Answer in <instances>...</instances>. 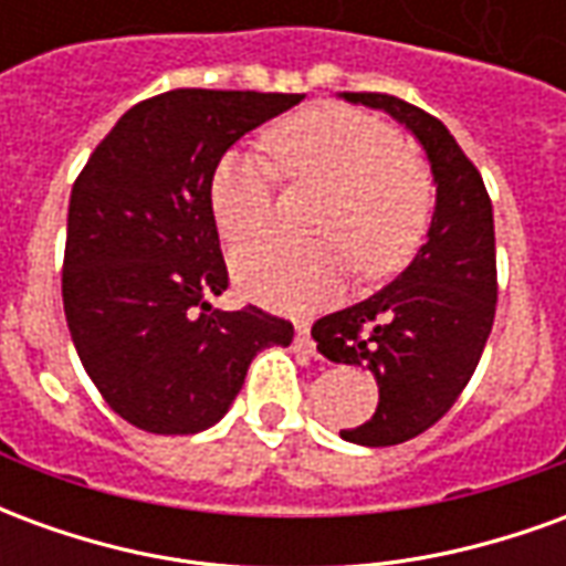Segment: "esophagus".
Returning a JSON list of instances; mask_svg holds the SVG:
<instances>
[{
    "mask_svg": "<svg viewBox=\"0 0 566 566\" xmlns=\"http://www.w3.org/2000/svg\"><path fill=\"white\" fill-rule=\"evenodd\" d=\"M294 345L296 348H303L308 355H315V339H312V333H308V324H296V333H294Z\"/></svg>",
    "mask_w": 566,
    "mask_h": 566,
    "instance_id": "obj_1",
    "label": "esophagus"
}]
</instances>
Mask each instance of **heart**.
Segmentation results:
<instances>
[{
    "mask_svg": "<svg viewBox=\"0 0 566 566\" xmlns=\"http://www.w3.org/2000/svg\"><path fill=\"white\" fill-rule=\"evenodd\" d=\"M270 160L223 154L211 172V214L227 242L263 230L275 206V169L294 185H321L308 230L324 239L260 235L233 251V275L248 296L303 312L331 300L348 263L364 282L397 275L424 245L437 187L421 154L400 145L381 117L315 105L282 117L266 133Z\"/></svg>",
    "mask_w": 566,
    "mask_h": 566,
    "instance_id": "b5f03b06",
    "label": "heart"
}]
</instances>
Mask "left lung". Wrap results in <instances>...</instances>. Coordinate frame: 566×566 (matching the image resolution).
Wrapping results in <instances>:
<instances>
[{
	"label": "left lung",
	"mask_w": 566,
	"mask_h": 566,
	"mask_svg": "<svg viewBox=\"0 0 566 566\" xmlns=\"http://www.w3.org/2000/svg\"><path fill=\"white\" fill-rule=\"evenodd\" d=\"M381 108L424 145L437 181L430 233L409 270L364 303L315 321L318 352L367 367L379 381L369 421L339 430L357 446H397L424 433L473 379L497 312L494 211L475 163L442 120L388 93H345Z\"/></svg>",
	"instance_id": "left-lung-1"
}]
</instances>
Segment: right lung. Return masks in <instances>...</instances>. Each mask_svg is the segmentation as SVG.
<instances>
[{"instance_id":"1","label":"right lung","mask_w":566,"mask_h":566,"mask_svg":"<svg viewBox=\"0 0 566 566\" xmlns=\"http://www.w3.org/2000/svg\"><path fill=\"white\" fill-rule=\"evenodd\" d=\"M303 96L202 87L150 96L75 178L63 254L69 333L96 391L133 427L206 430L260 348L294 339V324L263 308L206 303L230 284L209 187L230 145Z\"/></svg>"}]
</instances>
